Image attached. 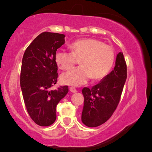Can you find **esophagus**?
<instances>
[{
	"label": "esophagus",
	"mask_w": 152,
	"mask_h": 152,
	"mask_svg": "<svg viewBox=\"0 0 152 152\" xmlns=\"http://www.w3.org/2000/svg\"><path fill=\"white\" fill-rule=\"evenodd\" d=\"M69 90H70L71 93H76V92H77V90H76L74 87H70Z\"/></svg>",
	"instance_id": "esophagus-1"
}]
</instances>
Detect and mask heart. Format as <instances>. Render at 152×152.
Wrapping results in <instances>:
<instances>
[{
  "label": "heart",
  "mask_w": 152,
  "mask_h": 152,
  "mask_svg": "<svg viewBox=\"0 0 152 152\" xmlns=\"http://www.w3.org/2000/svg\"><path fill=\"white\" fill-rule=\"evenodd\" d=\"M71 52L57 50L55 61L61 70H69L80 58L81 66L63 74L61 81L64 84L80 86L92 78L102 79L109 73L114 63L112 47L94 38H83L71 43Z\"/></svg>",
  "instance_id": "obj_1"
}]
</instances>
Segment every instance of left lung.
Returning a JSON list of instances; mask_svg holds the SVG:
<instances>
[{
	"instance_id": "left-lung-1",
	"label": "left lung",
	"mask_w": 152,
	"mask_h": 152,
	"mask_svg": "<svg viewBox=\"0 0 152 152\" xmlns=\"http://www.w3.org/2000/svg\"><path fill=\"white\" fill-rule=\"evenodd\" d=\"M126 80V64L122 52L116 56L115 66L109 74L91 88L82 89L84 104L81 121L88 127L103 124L117 107Z\"/></svg>"
}]
</instances>
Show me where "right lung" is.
Wrapping results in <instances>:
<instances>
[{"instance_id": "obj_1", "label": "right lung", "mask_w": 152, "mask_h": 152, "mask_svg": "<svg viewBox=\"0 0 152 152\" xmlns=\"http://www.w3.org/2000/svg\"><path fill=\"white\" fill-rule=\"evenodd\" d=\"M64 43V34L43 32L23 54L20 88L28 113L39 126H50L56 121L57 104L69 92L67 86L50 90L58 78L55 54Z\"/></svg>"}]
</instances>
